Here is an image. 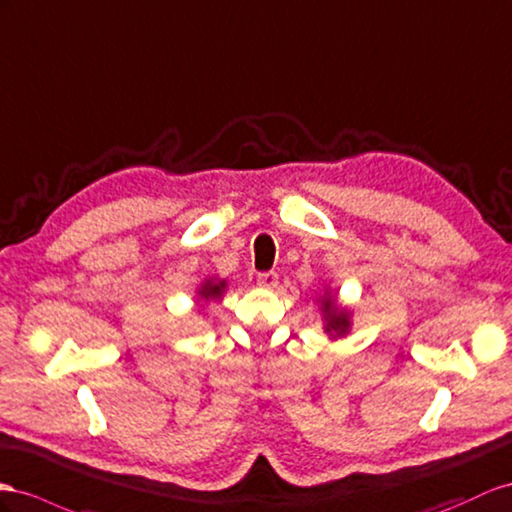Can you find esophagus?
Returning a JSON list of instances; mask_svg holds the SVG:
<instances>
[{
	"label": "esophagus",
	"instance_id": "1",
	"mask_svg": "<svg viewBox=\"0 0 512 512\" xmlns=\"http://www.w3.org/2000/svg\"><path fill=\"white\" fill-rule=\"evenodd\" d=\"M257 285L266 287V290H274L279 285V274L277 272H264L257 277Z\"/></svg>",
	"mask_w": 512,
	"mask_h": 512
}]
</instances>
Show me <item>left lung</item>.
<instances>
[{"label": "left lung", "mask_w": 512, "mask_h": 512, "mask_svg": "<svg viewBox=\"0 0 512 512\" xmlns=\"http://www.w3.org/2000/svg\"><path fill=\"white\" fill-rule=\"evenodd\" d=\"M320 316H322V331L331 342L344 339L350 335L352 324H355V309L339 303V294L331 285H324V292L316 298Z\"/></svg>", "instance_id": "obj_1"}]
</instances>
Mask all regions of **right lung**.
<instances>
[{"label":"right lung","instance_id":"1","mask_svg":"<svg viewBox=\"0 0 512 512\" xmlns=\"http://www.w3.org/2000/svg\"><path fill=\"white\" fill-rule=\"evenodd\" d=\"M227 279H220V277H207L201 281V285L194 290V300L199 307H205L207 303H214V300H222L227 292Z\"/></svg>","mask_w":512,"mask_h":512}]
</instances>
